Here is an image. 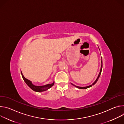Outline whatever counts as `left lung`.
<instances>
[{
	"instance_id": "8db88e82",
	"label": "left lung",
	"mask_w": 124,
	"mask_h": 124,
	"mask_svg": "<svg viewBox=\"0 0 124 124\" xmlns=\"http://www.w3.org/2000/svg\"><path fill=\"white\" fill-rule=\"evenodd\" d=\"M101 70H100V73H99V75H98V77H97V79H96V80L93 82V83H92V84H91V85H89V86H85V87H80V86H76V85H74V84H72V83H71L72 84V85H73V86H75V87H76L77 88H79V89H87V88H89V87H92L93 85H94L97 82V81L98 80V79H99V78H100V75H101V70H102V58H101Z\"/></svg>"
}]
</instances>
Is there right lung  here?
<instances>
[{"mask_svg":"<svg viewBox=\"0 0 124 124\" xmlns=\"http://www.w3.org/2000/svg\"><path fill=\"white\" fill-rule=\"evenodd\" d=\"M21 74H22L23 78L24 80V81H25V82L26 83V84L31 88L32 90H33L35 92H41L45 91L48 90V89H49V88H51L54 84V82L51 83V84H48L43 85V86H36V85H34L32 83V81L27 79L23 76L22 71H21Z\"/></svg>","mask_w":124,"mask_h":124,"instance_id":"add662e5","label":"right lung"}]
</instances>
